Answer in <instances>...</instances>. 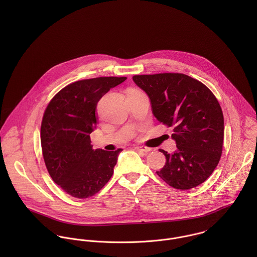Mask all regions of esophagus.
<instances>
[{
    "mask_svg": "<svg viewBox=\"0 0 257 257\" xmlns=\"http://www.w3.org/2000/svg\"><path fill=\"white\" fill-rule=\"evenodd\" d=\"M137 150H140V151H143V152H149L151 151V148L147 147H136Z\"/></svg>",
    "mask_w": 257,
    "mask_h": 257,
    "instance_id": "obj_1",
    "label": "esophagus"
}]
</instances>
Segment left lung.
Masks as SVG:
<instances>
[{
	"label": "left lung",
	"mask_w": 257,
	"mask_h": 257,
	"mask_svg": "<svg viewBox=\"0 0 257 257\" xmlns=\"http://www.w3.org/2000/svg\"><path fill=\"white\" fill-rule=\"evenodd\" d=\"M134 82L148 96L154 116L173 126V153L160 149L166 163L157 175L175 189L188 190L205 182L220 161L223 115L214 94L185 74L136 75Z\"/></svg>",
	"instance_id": "8db88e82"
}]
</instances>
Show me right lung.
I'll use <instances>...</instances> for the list:
<instances>
[{
	"instance_id": "1",
	"label": "right lung",
	"mask_w": 257,
	"mask_h": 257,
	"mask_svg": "<svg viewBox=\"0 0 257 257\" xmlns=\"http://www.w3.org/2000/svg\"><path fill=\"white\" fill-rule=\"evenodd\" d=\"M126 77H99L74 82L59 91L44 111L40 143L52 180L67 194L86 199L98 193L113 173L121 151L93 149L97 104Z\"/></svg>"
}]
</instances>
